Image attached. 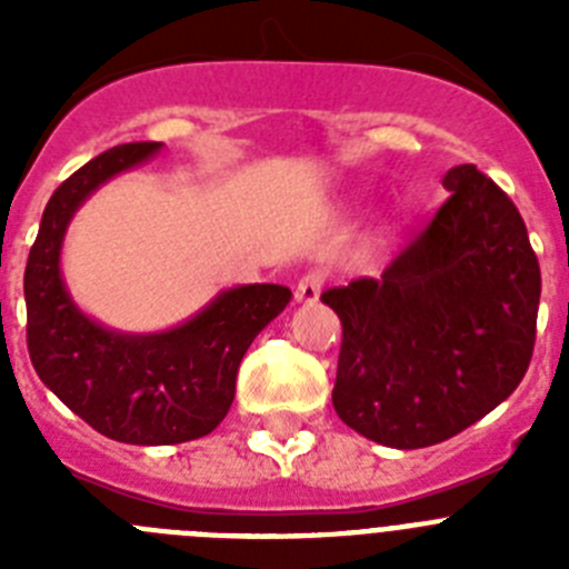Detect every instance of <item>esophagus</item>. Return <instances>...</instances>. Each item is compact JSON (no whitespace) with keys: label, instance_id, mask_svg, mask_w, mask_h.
Masks as SVG:
<instances>
[{"label":"esophagus","instance_id":"1","mask_svg":"<svg viewBox=\"0 0 569 569\" xmlns=\"http://www.w3.org/2000/svg\"><path fill=\"white\" fill-rule=\"evenodd\" d=\"M321 284H325V273L310 270V273L301 276L299 284H296V299H299L301 305H316L321 296Z\"/></svg>","mask_w":569,"mask_h":569}]
</instances>
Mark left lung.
Instances as JSON below:
<instances>
[{"label": "left lung", "mask_w": 569, "mask_h": 569, "mask_svg": "<svg viewBox=\"0 0 569 569\" xmlns=\"http://www.w3.org/2000/svg\"><path fill=\"white\" fill-rule=\"evenodd\" d=\"M381 279L321 293L341 319L333 407L376 445L419 450L485 419L525 379L541 273L516 204L476 164Z\"/></svg>", "instance_id": "1"}]
</instances>
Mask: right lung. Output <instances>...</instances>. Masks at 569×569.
Listing matches in <instances>:
<instances>
[{"mask_svg": "<svg viewBox=\"0 0 569 569\" xmlns=\"http://www.w3.org/2000/svg\"><path fill=\"white\" fill-rule=\"evenodd\" d=\"M162 148L119 144L59 184L24 268L28 350L39 379L102 436L148 447L213 433L233 405L248 347L293 296L284 284H239L156 333L108 328L79 308L62 276L73 216L104 182L150 162Z\"/></svg>", "mask_w": 569, "mask_h": 569, "instance_id": "add662e5", "label": "right lung"}]
</instances>
